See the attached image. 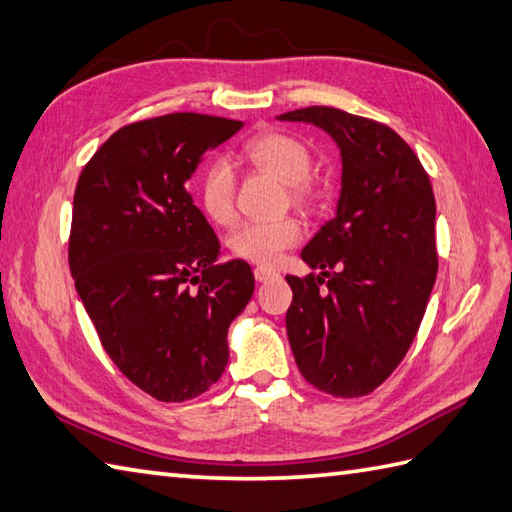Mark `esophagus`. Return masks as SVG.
I'll use <instances>...</instances> for the list:
<instances>
[{"label": "esophagus", "mask_w": 512, "mask_h": 512, "mask_svg": "<svg viewBox=\"0 0 512 512\" xmlns=\"http://www.w3.org/2000/svg\"><path fill=\"white\" fill-rule=\"evenodd\" d=\"M279 277L281 275L277 273V270H273V268H264V266L255 268V279L259 281V284H266V281H275Z\"/></svg>", "instance_id": "esophagus-1"}]
</instances>
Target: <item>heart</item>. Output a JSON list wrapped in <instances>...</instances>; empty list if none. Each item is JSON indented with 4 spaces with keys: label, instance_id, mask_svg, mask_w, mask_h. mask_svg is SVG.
<instances>
[{
    "label": "heart",
    "instance_id": "heart-1",
    "mask_svg": "<svg viewBox=\"0 0 512 512\" xmlns=\"http://www.w3.org/2000/svg\"><path fill=\"white\" fill-rule=\"evenodd\" d=\"M242 156L250 165L264 169L281 182L290 184V195L297 202H310L314 187L306 180L312 169V154L303 140L284 132H264L248 140ZM200 206L215 224H231L235 217V180L222 162L204 171L200 180ZM301 224L295 217L273 222H246L228 237L233 255L250 264L273 266L284 250L301 239Z\"/></svg>",
    "mask_w": 512,
    "mask_h": 512
}]
</instances>
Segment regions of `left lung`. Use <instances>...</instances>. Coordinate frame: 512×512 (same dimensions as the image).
I'll return each mask as SVG.
<instances>
[{
	"label": "left lung",
	"instance_id": "obj_1",
	"mask_svg": "<svg viewBox=\"0 0 512 512\" xmlns=\"http://www.w3.org/2000/svg\"><path fill=\"white\" fill-rule=\"evenodd\" d=\"M277 121L319 127L341 151L336 215L301 250L319 275L286 277L292 354L303 378L325 394L365 396L405 358L436 284L431 182L413 149L383 123L325 105Z\"/></svg>",
	"mask_w": 512,
	"mask_h": 512
}]
</instances>
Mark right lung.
Wrapping results in <instances>:
<instances>
[{
    "label": "right lung",
    "instance_id": "1",
    "mask_svg": "<svg viewBox=\"0 0 512 512\" xmlns=\"http://www.w3.org/2000/svg\"><path fill=\"white\" fill-rule=\"evenodd\" d=\"M242 127L187 112L125 125L76 182V292L116 367L162 402L220 380L228 328L253 297V270L217 264L220 242L187 191L206 151Z\"/></svg>",
    "mask_w": 512,
    "mask_h": 512
}]
</instances>
